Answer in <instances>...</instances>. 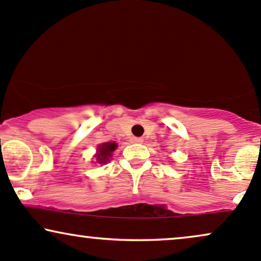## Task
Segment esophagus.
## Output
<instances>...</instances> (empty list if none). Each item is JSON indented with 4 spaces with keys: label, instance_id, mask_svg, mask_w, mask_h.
I'll use <instances>...</instances> for the list:
<instances>
[{
    "label": "esophagus",
    "instance_id": "obj_1",
    "mask_svg": "<svg viewBox=\"0 0 261 261\" xmlns=\"http://www.w3.org/2000/svg\"><path fill=\"white\" fill-rule=\"evenodd\" d=\"M131 141H133L134 143H142L143 142V139H141V137H133V139H131Z\"/></svg>",
    "mask_w": 261,
    "mask_h": 261
}]
</instances>
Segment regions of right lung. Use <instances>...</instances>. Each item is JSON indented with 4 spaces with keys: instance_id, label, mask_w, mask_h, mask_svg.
I'll return each instance as SVG.
<instances>
[{
    "instance_id": "obj_1",
    "label": "right lung",
    "mask_w": 261,
    "mask_h": 261,
    "mask_svg": "<svg viewBox=\"0 0 261 261\" xmlns=\"http://www.w3.org/2000/svg\"><path fill=\"white\" fill-rule=\"evenodd\" d=\"M118 147V144L115 142H105L99 144L97 147V153L95 155L96 161L98 162V164H106L107 162H109L111 159L112 153L114 152L115 148Z\"/></svg>"
}]
</instances>
